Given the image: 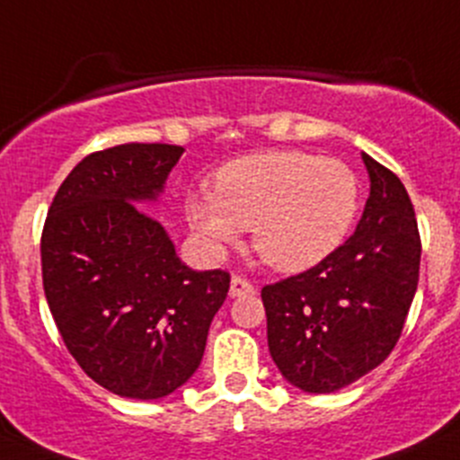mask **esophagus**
Instances as JSON below:
<instances>
[{"label": "esophagus", "instance_id": "1", "mask_svg": "<svg viewBox=\"0 0 460 460\" xmlns=\"http://www.w3.org/2000/svg\"><path fill=\"white\" fill-rule=\"evenodd\" d=\"M253 292H256V288H253L247 279H243V276H234V279H231L229 296H249V294Z\"/></svg>", "mask_w": 460, "mask_h": 460}]
</instances>
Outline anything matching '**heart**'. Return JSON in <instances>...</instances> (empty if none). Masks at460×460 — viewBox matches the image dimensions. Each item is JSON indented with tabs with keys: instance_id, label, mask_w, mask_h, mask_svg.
<instances>
[{
	"instance_id": "b5f03b06",
	"label": "heart",
	"mask_w": 460,
	"mask_h": 460,
	"mask_svg": "<svg viewBox=\"0 0 460 460\" xmlns=\"http://www.w3.org/2000/svg\"><path fill=\"white\" fill-rule=\"evenodd\" d=\"M359 202L358 172L341 159L270 150L222 166L213 190L189 193L184 211L213 252L238 243L243 226H252L253 247L267 265L303 271L341 247Z\"/></svg>"
}]
</instances>
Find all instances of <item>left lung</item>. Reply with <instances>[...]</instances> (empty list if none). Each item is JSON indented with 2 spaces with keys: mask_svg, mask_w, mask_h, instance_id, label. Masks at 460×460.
<instances>
[{
  "mask_svg": "<svg viewBox=\"0 0 460 460\" xmlns=\"http://www.w3.org/2000/svg\"><path fill=\"white\" fill-rule=\"evenodd\" d=\"M371 195L358 229L325 261L265 285L267 343L280 376L307 394H332L395 349L420 271V234L395 172L362 153Z\"/></svg>",
  "mask_w": 460,
  "mask_h": 460,
  "instance_id": "obj_1",
  "label": "left lung"
}]
</instances>
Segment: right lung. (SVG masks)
Masks as SVG:
<instances>
[{
    "label": "right lung",
    "mask_w": 460,
    "mask_h": 460,
    "mask_svg": "<svg viewBox=\"0 0 460 460\" xmlns=\"http://www.w3.org/2000/svg\"><path fill=\"white\" fill-rule=\"evenodd\" d=\"M184 148L123 144L87 155L66 175L42 229V283L62 341L96 385L157 400L198 371L229 271L180 261L157 199Z\"/></svg>",
    "instance_id": "add662e5"
}]
</instances>
